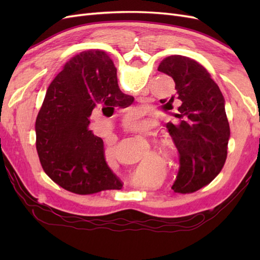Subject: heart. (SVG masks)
I'll list each match as a JSON object with an SVG mask.
<instances>
[{"mask_svg": "<svg viewBox=\"0 0 260 260\" xmlns=\"http://www.w3.org/2000/svg\"><path fill=\"white\" fill-rule=\"evenodd\" d=\"M143 121H144V119H143V113L141 109L131 110V112L127 114L125 117V125L131 127L128 131L131 132V133H133L135 135L142 134V131L134 126H142Z\"/></svg>", "mask_w": 260, "mask_h": 260, "instance_id": "b5f03b06", "label": "heart"}]
</instances>
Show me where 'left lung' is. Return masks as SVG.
<instances>
[{"instance_id":"1","label":"left lung","mask_w":260,"mask_h":260,"mask_svg":"<svg viewBox=\"0 0 260 260\" xmlns=\"http://www.w3.org/2000/svg\"><path fill=\"white\" fill-rule=\"evenodd\" d=\"M157 70L175 82V95L165 104L168 109H172L174 98L180 102L172 113L174 121L167 124L180 163L172 189L194 192L218 175L227 158L230 127L224 98L207 69L196 60L175 54L165 58Z\"/></svg>"}]
</instances>
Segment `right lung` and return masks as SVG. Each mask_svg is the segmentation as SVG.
Segmentation results:
<instances>
[{
	"mask_svg": "<svg viewBox=\"0 0 260 260\" xmlns=\"http://www.w3.org/2000/svg\"><path fill=\"white\" fill-rule=\"evenodd\" d=\"M134 97L119 90L106 53L84 51L71 58L48 87L36 120L37 151L45 172L63 189L92 194L120 189L107 165L104 142L89 129L92 109L128 107Z\"/></svg>",
	"mask_w": 260,
	"mask_h": 260,
	"instance_id": "obj_1",
	"label": "right lung"
}]
</instances>
